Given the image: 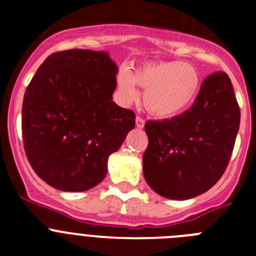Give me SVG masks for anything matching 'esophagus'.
Segmentation results:
<instances>
[{
  "label": "esophagus",
  "instance_id": "1",
  "mask_svg": "<svg viewBox=\"0 0 256 256\" xmlns=\"http://www.w3.org/2000/svg\"><path fill=\"white\" fill-rule=\"evenodd\" d=\"M144 119H142V118H140V116L136 118V126H137V128H144Z\"/></svg>",
  "mask_w": 256,
  "mask_h": 256
}]
</instances>
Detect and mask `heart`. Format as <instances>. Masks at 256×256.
I'll use <instances>...</instances> for the list:
<instances>
[{
  "label": "heart",
  "instance_id": "heart-1",
  "mask_svg": "<svg viewBox=\"0 0 256 256\" xmlns=\"http://www.w3.org/2000/svg\"><path fill=\"white\" fill-rule=\"evenodd\" d=\"M136 86L144 90V105L158 118H173L186 112L198 97L201 76L195 65L184 61H158L141 65L133 72L122 69L118 88L124 102L137 96Z\"/></svg>",
  "mask_w": 256,
  "mask_h": 256
}]
</instances>
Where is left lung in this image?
Instances as JSON below:
<instances>
[{"mask_svg": "<svg viewBox=\"0 0 256 256\" xmlns=\"http://www.w3.org/2000/svg\"><path fill=\"white\" fill-rule=\"evenodd\" d=\"M240 128V108L223 72L206 76L191 108L170 119L148 120L144 176L172 200L196 198L223 176Z\"/></svg>", "mask_w": 256, "mask_h": 256, "instance_id": "obj_1", "label": "left lung"}]
</instances>
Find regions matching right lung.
Here are the masks:
<instances>
[{
  "instance_id": "1",
  "label": "right lung",
  "mask_w": 256,
  "mask_h": 256,
  "mask_svg": "<svg viewBox=\"0 0 256 256\" xmlns=\"http://www.w3.org/2000/svg\"><path fill=\"white\" fill-rule=\"evenodd\" d=\"M116 74L108 52L68 50L50 55L29 83L22 110L24 150L54 188L97 186L108 156L134 128V112L112 101Z\"/></svg>"
}]
</instances>
